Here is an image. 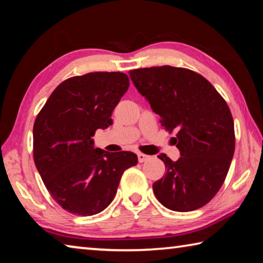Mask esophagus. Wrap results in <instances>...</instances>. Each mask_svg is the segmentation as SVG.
<instances>
[{
  "mask_svg": "<svg viewBox=\"0 0 263 263\" xmlns=\"http://www.w3.org/2000/svg\"><path fill=\"white\" fill-rule=\"evenodd\" d=\"M148 159H149L148 155L142 154V153H139V154H138V160H139V162H145V161H147Z\"/></svg>",
  "mask_w": 263,
  "mask_h": 263,
  "instance_id": "obj_1",
  "label": "esophagus"
}]
</instances>
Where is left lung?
I'll list each match as a JSON object with an SVG mask.
<instances>
[{"label": "left lung", "mask_w": 263, "mask_h": 263, "mask_svg": "<svg viewBox=\"0 0 263 263\" xmlns=\"http://www.w3.org/2000/svg\"><path fill=\"white\" fill-rule=\"evenodd\" d=\"M137 90L176 130L177 161L159 154L166 174L153 183L158 201L169 210L186 212L205 205L225 181L234 154V123L224 99L202 75L161 66L130 70Z\"/></svg>", "instance_id": "8db88e82"}]
</instances>
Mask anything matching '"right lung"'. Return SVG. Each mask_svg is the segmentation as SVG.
Wrapping results in <instances>:
<instances>
[{"label":"right lung","mask_w":263,"mask_h":263,"mask_svg":"<svg viewBox=\"0 0 263 263\" xmlns=\"http://www.w3.org/2000/svg\"><path fill=\"white\" fill-rule=\"evenodd\" d=\"M121 72H95L66 80L48 97L33 125V159L44 184L66 211L100 213L112 202L132 152L96 148L92 136L112 124L111 115L128 88Z\"/></svg>","instance_id":"obj_1"}]
</instances>
